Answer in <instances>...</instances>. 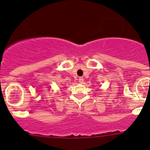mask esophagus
Segmentation results:
<instances>
[{
	"label": "esophagus",
	"instance_id": "34e87169",
	"mask_svg": "<svg viewBox=\"0 0 150 150\" xmlns=\"http://www.w3.org/2000/svg\"><path fill=\"white\" fill-rule=\"evenodd\" d=\"M78 81H79V82L81 83H83V81H84V79L83 78H79V80H78Z\"/></svg>",
	"mask_w": 150,
	"mask_h": 150
}]
</instances>
